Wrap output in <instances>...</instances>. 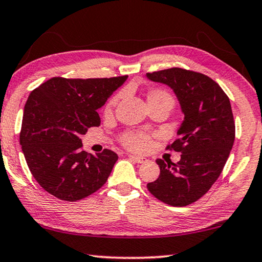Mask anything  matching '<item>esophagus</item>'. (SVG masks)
<instances>
[{"label": "esophagus", "mask_w": 262, "mask_h": 262, "mask_svg": "<svg viewBox=\"0 0 262 262\" xmlns=\"http://www.w3.org/2000/svg\"><path fill=\"white\" fill-rule=\"evenodd\" d=\"M128 157H129L130 159H133V161L136 162L137 164H144L148 162V158L145 157H142V156H135V155H128Z\"/></svg>", "instance_id": "1"}]
</instances>
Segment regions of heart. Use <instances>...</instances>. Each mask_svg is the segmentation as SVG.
<instances>
[{
	"mask_svg": "<svg viewBox=\"0 0 262 262\" xmlns=\"http://www.w3.org/2000/svg\"><path fill=\"white\" fill-rule=\"evenodd\" d=\"M120 97L121 95H115L107 101V104H106L105 110H104L106 115L112 113L114 106L117 105L118 100L120 99ZM147 101H148L149 107L161 105V106H166V107L171 110L174 105L173 97L168 94L167 91L162 90V89H152V90H150L147 95ZM122 142L127 148L137 150V151H143V150L148 149L150 147L149 137L143 134H137V133H130V134L125 135L122 139Z\"/></svg>",
	"mask_w": 262,
	"mask_h": 262,
	"instance_id": "obj_1",
	"label": "heart"
}]
</instances>
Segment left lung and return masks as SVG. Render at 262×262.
I'll return each instance as SVG.
<instances>
[{"mask_svg": "<svg viewBox=\"0 0 262 262\" xmlns=\"http://www.w3.org/2000/svg\"><path fill=\"white\" fill-rule=\"evenodd\" d=\"M147 78L173 90L184 120L167 149L181 152L174 164L157 159L161 168L148 190L166 205L183 207L203 196L219 178L234 142L228 96L206 75L181 68L148 73Z\"/></svg>", "mask_w": 262, "mask_h": 262, "instance_id": "left-lung-1", "label": "left lung"}]
</instances>
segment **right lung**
Instances as JSON below:
<instances>
[{"mask_svg": "<svg viewBox=\"0 0 262 262\" xmlns=\"http://www.w3.org/2000/svg\"><path fill=\"white\" fill-rule=\"evenodd\" d=\"M127 78L53 77L31 92L19 142L31 173L46 192L73 202L106 183L118 155L108 149L84 151L81 136L100 126L97 110Z\"/></svg>", "mask_w": 262, "mask_h": 262, "instance_id": "obj_1", "label": "right lung"}]
</instances>
